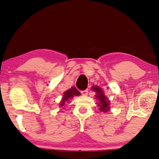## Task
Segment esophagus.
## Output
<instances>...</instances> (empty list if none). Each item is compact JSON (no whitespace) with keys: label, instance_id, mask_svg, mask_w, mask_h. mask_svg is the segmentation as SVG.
<instances>
[{"label":"esophagus","instance_id":"34e87169","mask_svg":"<svg viewBox=\"0 0 159 159\" xmlns=\"http://www.w3.org/2000/svg\"><path fill=\"white\" fill-rule=\"evenodd\" d=\"M81 94H82V95H83V96H86L88 95V90H82L81 92Z\"/></svg>","mask_w":159,"mask_h":159}]
</instances>
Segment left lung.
I'll return each instance as SVG.
<instances>
[{"mask_svg": "<svg viewBox=\"0 0 159 159\" xmlns=\"http://www.w3.org/2000/svg\"><path fill=\"white\" fill-rule=\"evenodd\" d=\"M93 90L95 91L97 93L96 94V98L98 99L99 103L98 106L99 107V109L101 111L106 112L109 110V100L108 98L104 95L103 91L101 90V88L98 87V86H93Z\"/></svg>", "mask_w": 159, "mask_h": 159, "instance_id": "1", "label": "left lung"}]
</instances>
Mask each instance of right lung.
I'll use <instances>...</instances> for the list:
<instances>
[{
	"label": "right lung",
	"mask_w": 159,
	"mask_h": 159,
	"mask_svg": "<svg viewBox=\"0 0 159 159\" xmlns=\"http://www.w3.org/2000/svg\"><path fill=\"white\" fill-rule=\"evenodd\" d=\"M80 95V93H79V91L75 87H72L71 88H70V89L65 91V93H64L62 100L61 102L60 107H62L64 104H65L66 102H68L69 100V99L73 98L74 96H78Z\"/></svg>",
	"instance_id": "1"
}]
</instances>
